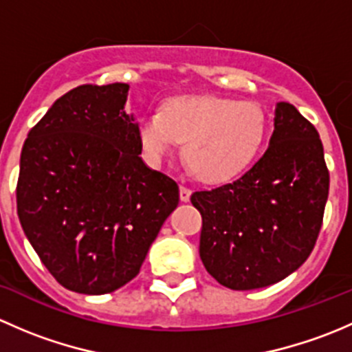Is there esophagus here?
I'll use <instances>...</instances> for the list:
<instances>
[{
  "label": "esophagus",
  "instance_id": "1",
  "mask_svg": "<svg viewBox=\"0 0 352 352\" xmlns=\"http://www.w3.org/2000/svg\"><path fill=\"white\" fill-rule=\"evenodd\" d=\"M190 192H192V190H190L189 187H187V186H180V201H182V202L189 201Z\"/></svg>",
  "mask_w": 352,
  "mask_h": 352
}]
</instances>
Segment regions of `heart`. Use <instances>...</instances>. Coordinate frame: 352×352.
Segmentation results:
<instances>
[{"label": "heart", "instance_id": "heart-1", "mask_svg": "<svg viewBox=\"0 0 352 352\" xmlns=\"http://www.w3.org/2000/svg\"><path fill=\"white\" fill-rule=\"evenodd\" d=\"M264 134V110L233 98L179 95L165 100L162 112L146 110L138 119V138L153 165L186 141L187 163L208 182L242 173L257 156Z\"/></svg>", "mask_w": 352, "mask_h": 352}]
</instances>
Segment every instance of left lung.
Instances as JSON below:
<instances>
[{"mask_svg": "<svg viewBox=\"0 0 352 352\" xmlns=\"http://www.w3.org/2000/svg\"><path fill=\"white\" fill-rule=\"evenodd\" d=\"M267 150L235 182L190 196L202 216L199 255L219 285L236 291L293 274L317 242L329 172L317 129L278 102Z\"/></svg>", "mask_w": 352, "mask_h": 352, "instance_id": "1", "label": "left lung"}]
</instances>
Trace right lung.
I'll use <instances>...</instances> for the list:
<instances>
[{
  "label": "right lung",
  "instance_id": "right-lung-1",
  "mask_svg": "<svg viewBox=\"0 0 352 352\" xmlns=\"http://www.w3.org/2000/svg\"><path fill=\"white\" fill-rule=\"evenodd\" d=\"M127 94V83L73 88L28 133L20 156L25 236L76 293H112L136 278L179 204V186L140 156Z\"/></svg>",
  "mask_w": 352,
  "mask_h": 352
}]
</instances>
